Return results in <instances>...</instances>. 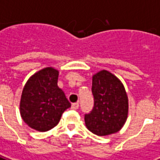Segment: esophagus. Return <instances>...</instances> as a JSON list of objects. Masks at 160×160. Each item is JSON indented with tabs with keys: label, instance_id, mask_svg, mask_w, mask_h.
Returning a JSON list of instances; mask_svg holds the SVG:
<instances>
[{
	"label": "esophagus",
	"instance_id": "obj_1",
	"mask_svg": "<svg viewBox=\"0 0 160 160\" xmlns=\"http://www.w3.org/2000/svg\"><path fill=\"white\" fill-rule=\"evenodd\" d=\"M79 108V103L78 102H74L72 104V108H73V109H77Z\"/></svg>",
	"mask_w": 160,
	"mask_h": 160
}]
</instances>
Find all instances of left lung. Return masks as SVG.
<instances>
[{
	"label": "left lung",
	"mask_w": 160,
	"mask_h": 160,
	"mask_svg": "<svg viewBox=\"0 0 160 160\" xmlns=\"http://www.w3.org/2000/svg\"><path fill=\"white\" fill-rule=\"evenodd\" d=\"M94 107L85 115L87 128L98 136L116 133L124 125L128 117V96L120 80L102 70L93 76Z\"/></svg>",
	"instance_id": "left-lung-1"
}]
</instances>
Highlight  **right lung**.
<instances>
[{
    "mask_svg": "<svg viewBox=\"0 0 160 160\" xmlns=\"http://www.w3.org/2000/svg\"><path fill=\"white\" fill-rule=\"evenodd\" d=\"M58 70L46 67L31 76L23 88L21 117L34 130L47 131L54 128L63 112L71 107L64 92L58 87Z\"/></svg>",
    "mask_w": 160,
    "mask_h": 160,
    "instance_id": "add662e5",
    "label": "right lung"
}]
</instances>
